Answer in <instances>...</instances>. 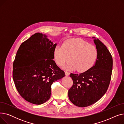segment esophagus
I'll list each match as a JSON object with an SVG mask.
<instances>
[{
	"label": "esophagus",
	"instance_id": "1",
	"mask_svg": "<svg viewBox=\"0 0 124 124\" xmlns=\"http://www.w3.org/2000/svg\"><path fill=\"white\" fill-rule=\"evenodd\" d=\"M65 75H66V76H68V75H69V74H70V73H69V72H68V71H65Z\"/></svg>",
	"mask_w": 124,
	"mask_h": 124
}]
</instances>
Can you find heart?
Segmentation results:
<instances>
[{
  "instance_id": "b5f03b06",
  "label": "heart",
  "mask_w": 124,
  "mask_h": 124,
  "mask_svg": "<svg viewBox=\"0 0 124 124\" xmlns=\"http://www.w3.org/2000/svg\"><path fill=\"white\" fill-rule=\"evenodd\" d=\"M98 57V51L93 45L82 39H75L65 42L63 46H56L54 58L56 64L63 66L71 61L65 68L85 72L93 66Z\"/></svg>"
}]
</instances>
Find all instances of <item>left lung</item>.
I'll list each match as a JSON object with an SVG mask.
<instances>
[{"label": "left lung", "mask_w": 124, "mask_h": 124, "mask_svg": "<svg viewBox=\"0 0 124 124\" xmlns=\"http://www.w3.org/2000/svg\"><path fill=\"white\" fill-rule=\"evenodd\" d=\"M94 41L98 51L95 65L83 73L70 75L73 83L68 90V97L77 107H87L98 101L107 92L111 79L112 55L101 41Z\"/></svg>", "instance_id": "8db88e82"}]
</instances>
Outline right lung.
Masks as SVG:
<instances>
[{"instance_id":"add662e5","label":"right lung","mask_w":124,"mask_h":124,"mask_svg":"<svg viewBox=\"0 0 124 124\" xmlns=\"http://www.w3.org/2000/svg\"><path fill=\"white\" fill-rule=\"evenodd\" d=\"M53 44L46 36L37 32L19 46L13 63L16 87L23 99L41 105L50 99L51 85L65 76L53 60Z\"/></svg>"}]
</instances>
